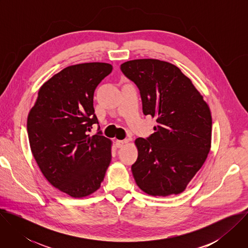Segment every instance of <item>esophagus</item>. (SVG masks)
<instances>
[{
	"instance_id": "1",
	"label": "esophagus",
	"mask_w": 248,
	"mask_h": 248,
	"mask_svg": "<svg viewBox=\"0 0 248 248\" xmlns=\"http://www.w3.org/2000/svg\"><path fill=\"white\" fill-rule=\"evenodd\" d=\"M126 139L125 140H117L116 141V146L118 147V148H121V147H123L124 146V144L126 142Z\"/></svg>"
}]
</instances>
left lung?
<instances>
[{
    "label": "left lung",
    "instance_id": "left-lung-1",
    "mask_svg": "<svg viewBox=\"0 0 248 248\" xmlns=\"http://www.w3.org/2000/svg\"><path fill=\"white\" fill-rule=\"evenodd\" d=\"M123 74L139 89L145 116L157 126L138 137L131 170L149 195L183 192L204 164L211 147L212 118L203 97L181 69L170 62L141 59L124 62Z\"/></svg>",
    "mask_w": 248,
    "mask_h": 248
}]
</instances>
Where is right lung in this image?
<instances>
[{"label":"right lung","instance_id":"add662e5","mask_svg":"<svg viewBox=\"0 0 248 248\" xmlns=\"http://www.w3.org/2000/svg\"><path fill=\"white\" fill-rule=\"evenodd\" d=\"M106 62L70 65L46 81L27 118V134L34 159L47 181L75 198L96 191L111 162V140L97 133L93 96L112 73Z\"/></svg>","mask_w":248,"mask_h":248}]
</instances>
